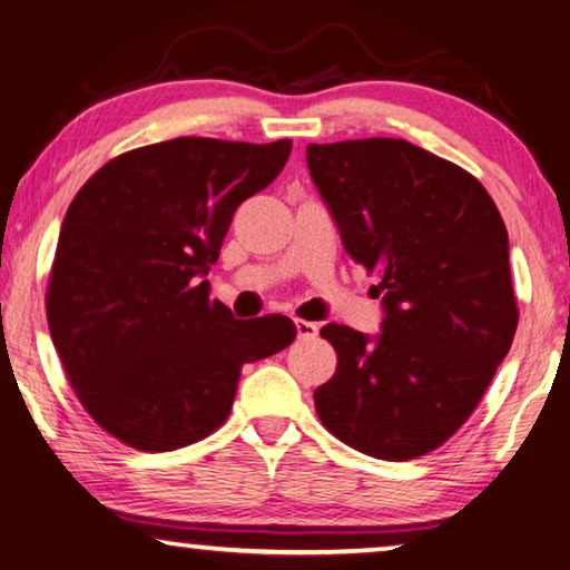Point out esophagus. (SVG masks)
Listing matches in <instances>:
<instances>
[{"mask_svg": "<svg viewBox=\"0 0 570 570\" xmlns=\"http://www.w3.org/2000/svg\"><path fill=\"white\" fill-rule=\"evenodd\" d=\"M294 324H296V334H298V340H314V336L320 334V324H314V322L294 320Z\"/></svg>", "mask_w": 570, "mask_h": 570, "instance_id": "obj_1", "label": "esophagus"}]
</instances>
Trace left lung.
Instances as JSON below:
<instances>
[{"label": "left lung", "instance_id": "obj_1", "mask_svg": "<svg viewBox=\"0 0 570 570\" xmlns=\"http://www.w3.org/2000/svg\"><path fill=\"white\" fill-rule=\"evenodd\" d=\"M344 250L382 296L380 334L322 326L334 377L314 392L324 428L380 460H412L455 435L513 344L508 230L468 170L400 138L306 148Z\"/></svg>", "mask_w": 570, "mask_h": 570}]
</instances>
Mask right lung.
Listing matches in <instances>:
<instances>
[{"mask_svg": "<svg viewBox=\"0 0 570 570\" xmlns=\"http://www.w3.org/2000/svg\"><path fill=\"white\" fill-rule=\"evenodd\" d=\"M288 153L292 140L156 142L105 163L67 208L47 324L82 407L125 445L204 440L226 422L240 366L294 342L292 320H236L204 282L236 208Z\"/></svg>", "mask_w": 570, "mask_h": 570, "instance_id": "right-lung-1", "label": "right lung"}]
</instances>
